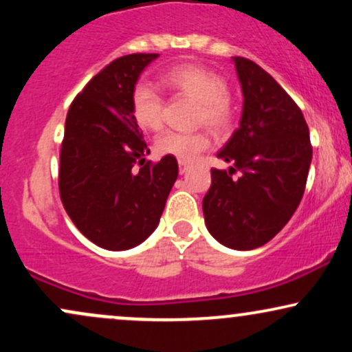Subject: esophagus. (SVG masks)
<instances>
[{
    "mask_svg": "<svg viewBox=\"0 0 352 352\" xmlns=\"http://www.w3.org/2000/svg\"><path fill=\"white\" fill-rule=\"evenodd\" d=\"M179 168H180V173H185L190 168V165L187 162H182V160H179Z\"/></svg>",
    "mask_w": 352,
    "mask_h": 352,
    "instance_id": "1",
    "label": "esophagus"
}]
</instances>
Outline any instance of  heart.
<instances>
[{
	"label": "heart",
	"instance_id": "b5f03b06",
	"mask_svg": "<svg viewBox=\"0 0 352 352\" xmlns=\"http://www.w3.org/2000/svg\"><path fill=\"white\" fill-rule=\"evenodd\" d=\"M162 84L182 98L197 100L193 122L207 125L215 134H223L233 120V104L227 80L215 71L199 64H179L162 74ZM132 117L144 131H160L165 122V99L148 84H137L131 96ZM212 145L205 131L164 132L157 137L155 151L182 162H192Z\"/></svg>",
	"mask_w": 352,
	"mask_h": 352
}]
</instances>
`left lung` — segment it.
I'll return each mask as SVG.
<instances>
[{
    "mask_svg": "<svg viewBox=\"0 0 352 352\" xmlns=\"http://www.w3.org/2000/svg\"><path fill=\"white\" fill-rule=\"evenodd\" d=\"M243 92L240 127L218 152L232 162L212 168L204 197V217L217 241L233 250L268 243L296 212L313 157L309 129L301 109L265 69L233 58ZM242 172L232 179L233 171Z\"/></svg>",
    "mask_w": 352,
    "mask_h": 352,
    "instance_id": "left-lung-1",
    "label": "left lung"
}]
</instances>
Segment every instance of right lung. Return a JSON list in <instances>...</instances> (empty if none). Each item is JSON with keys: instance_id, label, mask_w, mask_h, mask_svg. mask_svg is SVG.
<instances>
[{"instance_id": "obj_1", "label": "right lung", "mask_w": 352, "mask_h": 352, "mask_svg": "<svg viewBox=\"0 0 352 352\" xmlns=\"http://www.w3.org/2000/svg\"><path fill=\"white\" fill-rule=\"evenodd\" d=\"M157 58L137 52L114 59L76 96L66 117L60 201L79 232L111 252L152 235L179 175L175 157L145 162L148 148L131 111L137 79Z\"/></svg>"}]
</instances>
